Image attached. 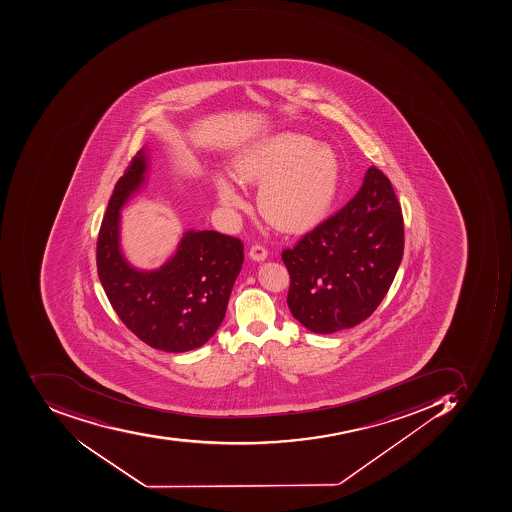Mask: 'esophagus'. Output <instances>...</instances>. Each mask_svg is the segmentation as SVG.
I'll return each mask as SVG.
<instances>
[{"label": "esophagus", "instance_id": "esophagus-1", "mask_svg": "<svg viewBox=\"0 0 512 512\" xmlns=\"http://www.w3.org/2000/svg\"><path fill=\"white\" fill-rule=\"evenodd\" d=\"M249 257L254 261H264L268 258V251H266L261 244H254L251 251H249Z\"/></svg>", "mask_w": 512, "mask_h": 512}]
</instances>
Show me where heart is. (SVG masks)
Here are the masks:
<instances>
[{"instance_id": "heart-1", "label": "heart", "mask_w": 512, "mask_h": 512, "mask_svg": "<svg viewBox=\"0 0 512 512\" xmlns=\"http://www.w3.org/2000/svg\"><path fill=\"white\" fill-rule=\"evenodd\" d=\"M234 175L241 184H261L258 208L263 217L281 231L295 232L331 208L340 164L331 147L306 135L281 132L241 152ZM217 195L224 208H243V198L226 178H218Z\"/></svg>"}]
</instances>
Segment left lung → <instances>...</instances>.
Wrapping results in <instances>:
<instances>
[{"instance_id": "8db88e82", "label": "left lung", "mask_w": 512, "mask_h": 512, "mask_svg": "<svg viewBox=\"0 0 512 512\" xmlns=\"http://www.w3.org/2000/svg\"><path fill=\"white\" fill-rule=\"evenodd\" d=\"M405 232L391 181L375 166L345 208L281 254L295 320L315 334L354 328L388 294Z\"/></svg>"}]
</instances>
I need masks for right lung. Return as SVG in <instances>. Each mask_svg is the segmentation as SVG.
<instances>
[{
  "label": "right lung",
  "mask_w": 512,
  "mask_h": 512,
  "mask_svg": "<svg viewBox=\"0 0 512 512\" xmlns=\"http://www.w3.org/2000/svg\"><path fill=\"white\" fill-rule=\"evenodd\" d=\"M146 149L115 184L97 241L98 277L120 320L164 352L201 348L220 328L243 264V243L215 231H186L160 268L138 269L121 251V209L146 184Z\"/></svg>",
  "instance_id": "add662e5"
}]
</instances>
